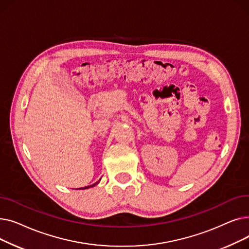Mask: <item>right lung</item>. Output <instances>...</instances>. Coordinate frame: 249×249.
<instances>
[{"mask_svg":"<svg viewBox=\"0 0 249 249\" xmlns=\"http://www.w3.org/2000/svg\"><path fill=\"white\" fill-rule=\"evenodd\" d=\"M98 182H99V181H98ZM98 182H95L94 185H91V186H88V187H85V188H83V189H89V188H90V187H94V186H96V185L98 184ZM83 189H82V190H83ZM80 190H81V189H80Z\"/></svg>","mask_w":249,"mask_h":249,"instance_id":"right-lung-1","label":"right lung"}]
</instances>
